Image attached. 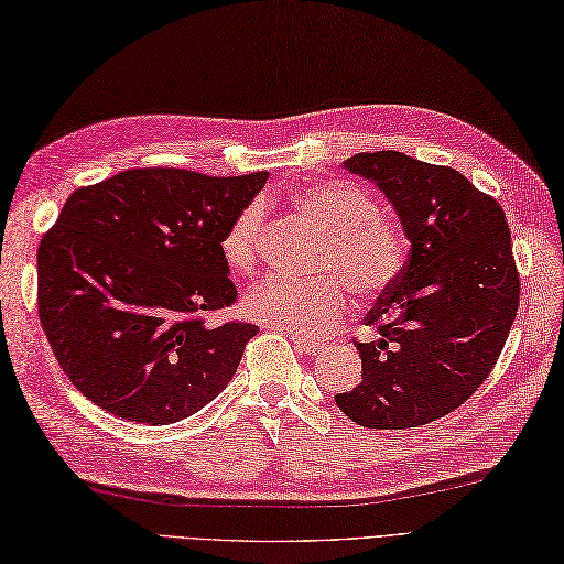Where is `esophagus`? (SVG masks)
Listing matches in <instances>:
<instances>
[{
	"mask_svg": "<svg viewBox=\"0 0 564 564\" xmlns=\"http://www.w3.org/2000/svg\"><path fill=\"white\" fill-rule=\"evenodd\" d=\"M292 343L302 349L304 355H318L323 349V343H314V340H306V337H299L292 333Z\"/></svg>",
	"mask_w": 564,
	"mask_h": 564,
	"instance_id": "obj_1",
	"label": "esophagus"
}]
</instances>
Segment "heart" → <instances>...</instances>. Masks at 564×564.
Segmentation results:
<instances>
[{"label":"heart","mask_w":564,"mask_h":564,"mask_svg":"<svg viewBox=\"0 0 564 564\" xmlns=\"http://www.w3.org/2000/svg\"><path fill=\"white\" fill-rule=\"evenodd\" d=\"M292 207L325 231L316 256V270L340 274L357 296H377L388 290L405 268V241L381 219L377 199L365 187L330 181L292 195ZM265 224L262 203L246 205L221 236V258L234 272H250L258 260V239ZM345 286L323 274L294 282L265 278L243 299L246 314L270 328L318 337L330 333L345 316Z\"/></svg>","instance_id":"obj_1"}]
</instances>
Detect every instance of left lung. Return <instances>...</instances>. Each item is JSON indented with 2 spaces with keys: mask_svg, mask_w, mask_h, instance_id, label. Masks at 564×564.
Wrapping results in <instances>:
<instances>
[{
  "mask_svg": "<svg viewBox=\"0 0 564 564\" xmlns=\"http://www.w3.org/2000/svg\"><path fill=\"white\" fill-rule=\"evenodd\" d=\"M345 169L386 195L410 256L367 316L379 337L355 343L361 381L335 403L361 427H420L478 391L517 318L505 212L458 171L403 152H361Z\"/></svg>",
  "mask_w": 564,
  "mask_h": 564,
  "instance_id": "8db88e82",
  "label": "left lung"
}]
</instances>
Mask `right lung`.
Returning a JSON list of instances; mask_svg holds the SVG:
<instances>
[{
	"mask_svg": "<svg viewBox=\"0 0 564 564\" xmlns=\"http://www.w3.org/2000/svg\"><path fill=\"white\" fill-rule=\"evenodd\" d=\"M265 181L132 169L67 197L37 248V314L94 405L156 427L227 388L258 325L203 314L234 304L219 243Z\"/></svg>",
	"mask_w": 564,
	"mask_h": 564,
	"instance_id": "obj_1",
	"label": "right lung"
}]
</instances>
